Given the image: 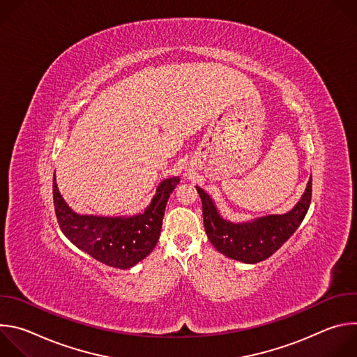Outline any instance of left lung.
Listing matches in <instances>:
<instances>
[{"mask_svg":"<svg viewBox=\"0 0 357 357\" xmlns=\"http://www.w3.org/2000/svg\"><path fill=\"white\" fill-rule=\"evenodd\" d=\"M196 190L202 199L203 225L215 248L237 261L256 264L273 256L303 220L311 205L312 178L291 212L237 225L219 216L212 199L205 190L199 186H196Z\"/></svg>","mask_w":357,"mask_h":357,"instance_id":"1","label":"left lung"}]
</instances>
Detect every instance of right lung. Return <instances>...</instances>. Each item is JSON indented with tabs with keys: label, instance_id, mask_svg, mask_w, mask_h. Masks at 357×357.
<instances>
[{
	"label": "right lung",
	"instance_id": "1",
	"mask_svg": "<svg viewBox=\"0 0 357 357\" xmlns=\"http://www.w3.org/2000/svg\"><path fill=\"white\" fill-rule=\"evenodd\" d=\"M179 178L161 182L142 215L132 218L82 216L75 213L58 190L54 176V206L63 234L89 256L106 266L127 270L144 260L158 243L169 195Z\"/></svg>",
	"mask_w": 357,
	"mask_h": 357
}]
</instances>
